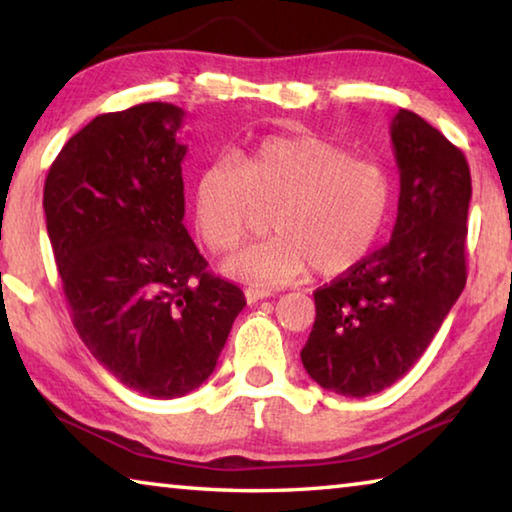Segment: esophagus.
I'll return each instance as SVG.
<instances>
[{"instance_id": "34e87169", "label": "esophagus", "mask_w": 512, "mask_h": 512, "mask_svg": "<svg viewBox=\"0 0 512 512\" xmlns=\"http://www.w3.org/2000/svg\"><path fill=\"white\" fill-rule=\"evenodd\" d=\"M244 293H246L248 305H255V302H259V300H264V298H271V296H273L271 291H268V289H262V287H248Z\"/></svg>"}]
</instances>
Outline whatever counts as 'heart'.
<instances>
[{
	"mask_svg": "<svg viewBox=\"0 0 512 512\" xmlns=\"http://www.w3.org/2000/svg\"><path fill=\"white\" fill-rule=\"evenodd\" d=\"M275 235L241 248L225 273L255 287L348 273L375 246L391 210V183L375 162L318 135H273L246 158H219L198 173L194 225L214 253L246 237L259 210Z\"/></svg>",
	"mask_w": 512,
	"mask_h": 512,
	"instance_id": "heart-1",
	"label": "heart"
}]
</instances>
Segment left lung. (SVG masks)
Listing matches in <instances>:
<instances>
[{
	"label": "left lung",
	"instance_id": "1",
	"mask_svg": "<svg viewBox=\"0 0 512 512\" xmlns=\"http://www.w3.org/2000/svg\"><path fill=\"white\" fill-rule=\"evenodd\" d=\"M400 169L393 239L316 289L300 352L309 377L345 397L375 395L413 368L461 296L472 198L461 149L411 110L391 124Z\"/></svg>",
	"mask_w": 512,
	"mask_h": 512
}]
</instances>
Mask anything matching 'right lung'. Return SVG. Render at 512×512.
Instances as JSON below:
<instances>
[{
	"label": "right lung",
	"mask_w": 512,
	"mask_h": 512,
	"mask_svg": "<svg viewBox=\"0 0 512 512\" xmlns=\"http://www.w3.org/2000/svg\"><path fill=\"white\" fill-rule=\"evenodd\" d=\"M183 119L162 101L94 117L60 149L42 198L81 341L121 384L158 400L212 375L246 307L183 223Z\"/></svg>",
	"instance_id": "right-lung-1"
}]
</instances>
